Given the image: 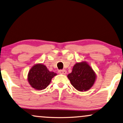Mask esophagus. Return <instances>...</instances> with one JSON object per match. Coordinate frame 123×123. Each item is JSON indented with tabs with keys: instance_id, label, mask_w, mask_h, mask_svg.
Returning a JSON list of instances; mask_svg holds the SVG:
<instances>
[{
	"instance_id": "esophagus-1",
	"label": "esophagus",
	"mask_w": 123,
	"mask_h": 123,
	"mask_svg": "<svg viewBox=\"0 0 123 123\" xmlns=\"http://www.w3.org/2000/svg\"><path fill=\"white\" fill-rule=\"evenodd\" d=\"M59 73L65 75V74H67V71L65 69H60V70L59 71Z\"/></svg>"
}]
</instances>
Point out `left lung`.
Segmentation results:
<instances>
[{
    "mask_svg": "<svg viewBox=\"0 0 123 123\" xmlns=\"http://www.w3.org/2000/svg\"><path fill=\"white\" fill-rule=\"evenodd\" d=\"M67 77L74 88L81 92L90 89L96 79L95 72L86 62L76 63Z\"/></svg>",
    "mask_w": 123,
    "mask_h": 123,
    "instance_id": "left-lung-1",
    "label": "left lung"
}]
</instances>
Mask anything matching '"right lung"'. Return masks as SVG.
Segmentation results:
<instances>
[{"instance_id":"1","label":"right lung","mask_w":123,"mask_h":123,"mask_svg":"<svg viewBox=\"0 0 123 123\" xmlns=\"http://www.w3.org/2000/svg\"><path fill=\"white\" fill-rule=\"evenodd\" d=\"M56 75L54 72L49 71L44 65L37 64L30 70L28 80L32 87L37 90H42L47 87L52 78Z\"/></svg>"}]
</instances>
